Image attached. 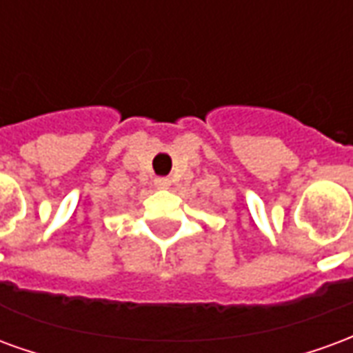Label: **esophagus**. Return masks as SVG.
<instances>
[{"label":"esophagus","mask_w":353,"mask_h":353,"mask_svg":"<svg viewBox=\"0 0 353 353\" xmlns=\"http://www.w3.org/2000/svg\"><path fill=\"white\" fill-rule=\"evenodd\" d=\"M170 185H172V179H170V177H157V179H154V187H157V189H168Z\"/></svg>","instance_id":"obj_1"}]
</instances>
